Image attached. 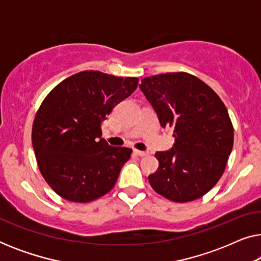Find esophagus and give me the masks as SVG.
I'll list each match as a JSON object with an SVG mask.
<instances>
[{
  "label": "esophagus",
  "mask_w": 261,
  "mask_h": 261,
  "mask_svg": "<svg viewBox=\"0 0 261 261\" xmlns=\"http://www.w3.org/2000/svg\"><path fill=\"white\" fill-rule=\"evenodd\" d=\"M134 153H135V154H137V155H139V156H146V155H148V152L139 151V149H135Z\"/></svg>",
  "instance_id": "34e87169"
}]
</instances>
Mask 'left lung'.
Here are the masks:
<instances>
[{"label":"left lung","mask_w":261,"mask_h":261,"mask_svg":"<svg viewBox=\"0 0 261 261\" xmlns=\"http://www.w3.org/2000/svg\"><path fill=\"white\" fill-rule=\"evenodd\" d=\"M140 90L162 127L173 128L170 151L156 152L159 167L148 181L172 202L195 201L222 176L233 148L234 130L228 110L212 88L187 72L146 77Z\"/></svg>","instance_id":"1"}]
</instances>
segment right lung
<instances>
[{
  "label": "right lung",
  "instance_id": "obj_1",
  "mask_svg": "<svg viewBox=\"0 0 261 261\" xmlns=\"http://www.w3.org/2000/svg\"><path fill=\"white\" fill-rule=\"evenodd\" d=\"M135 77L82 71L42 101L32 145L47 184L67 201L87 203L109 192L132 149L109 146L101 123L138 87Z\"/></svg>",
  "mask_w": 261,
  "mask_h": 261
}]
</instances>
